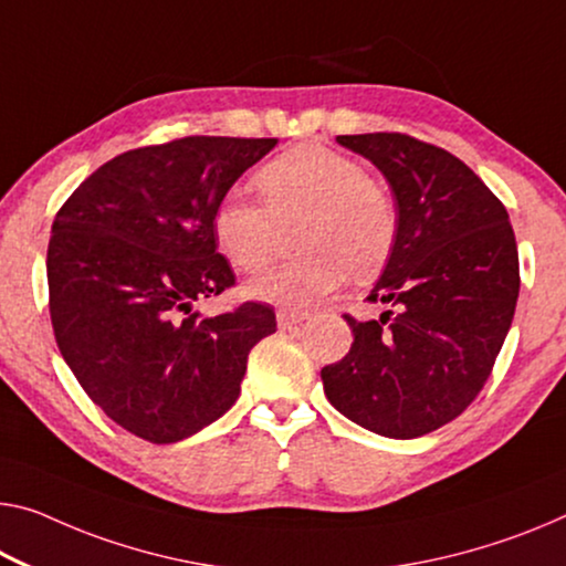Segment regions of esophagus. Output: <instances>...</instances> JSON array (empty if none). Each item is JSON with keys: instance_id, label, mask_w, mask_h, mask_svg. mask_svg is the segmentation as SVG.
I'll return each instance as SVG.
<instances>
[{"instance_id": "1", "label": "esophagus", "mask_w": 566, "mask_h": 566, "mask_svg": "<svg viewBox=\"0 0 566 566\" xmlns=\"http://www.w3.org/2000/svg\"><path fill=\"white\" fill-rule=\"evenodd\" d=\"M277 326L281 328H295V326H301L303 321L308 318V313L306 311H289V308H277Z\"/></svg>"}]
</instances>
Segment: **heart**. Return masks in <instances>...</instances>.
Instances as JSON below:
<instances>
[{
	"label": "heart",
	"instance_id": "b5f03b06",
	"mask_svg": "<svg viewBox=\"0 0 566 566\" xmlns=\"http://www.w3.org/2000/svg\"><path fill=\"white\" fill-rule=\"evenodd\" d=\"M260 199L230 189L217 199V245L242 273L271 263L281 224L301 222V255L285 260L248 285L250 295L283 308H308L354 271L367 275L392 255L399 234L395 197L367 169L324 144H298L273 156L255 174Z\"/></svg>",
	"mask_w": 566,
	"mask_h": 566
}]
</instances>
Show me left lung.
<instances>
[{"label": "left lung", "instance_id": "8db88e82", "mask_svg": "<svg viewBox=\"0 0 566 566\" xmlns=\"http://www.w3.org/2000/svg\"><path fill=\"white\" fill-rule=\"evenodd\" d=\"M385 174L399 234L367 301L379 318L344 313L354 342L321 369L338 412L385 438L412 440L468 410L514 321L518 250L499 197L440 146L407 134L338 136Z\"/></svg>", "mask_w": 566, "mask_h": 566}]
</instances>
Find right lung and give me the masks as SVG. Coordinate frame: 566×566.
Returning <instances> with one entry per match:
<instances>
[{
	"label": "right lung",
	"instance_id": "right-lung-1",
	"mask_svg": "<svg viewBox=\"0 0 566 566\" xmlns=\"http://www.w3.org/2000/svg\"><path fill=\"white\" fill-rule=\"evenodd\" d=\"M277 138L185 136L95 169L65 199L48 245L57 349L113 422L156 446L185 440L240 395L275 311L245 301L202 316L234 285L212 210Z\"/></svg>",
	"mask_w": 566,
	"mask_h": 566
}]
</instances>
